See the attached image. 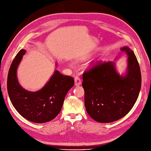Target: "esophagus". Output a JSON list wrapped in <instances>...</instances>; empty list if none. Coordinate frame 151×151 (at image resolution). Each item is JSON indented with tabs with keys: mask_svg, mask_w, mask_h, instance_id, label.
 Listing matches in <instances>:
<instances>
[{
	"mask_svg": "<svg viewBox=\"0 0 151 151\" xmlns=\"http://www.w3.org/2000/svg\"><path fill=\"white\" fill-rule=\"evenodd\" d=\"M74 80H75V85L76 86H80L81 84V78L79 77V76H76Z\"/></svg>",
	"mask_w": 151,
	"mask_h": 151,
	"instance_id": "obj_1",
	"label": "esophagus"
}]
</instances>
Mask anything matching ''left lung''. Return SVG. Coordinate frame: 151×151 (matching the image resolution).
<instances>
[{
    "label": "left lung",
    "mask_w": 151,
    "mask_h": 151,
    "mask_svg": "<svg viewBox=\"0 0 151 151\" xmlns=\"http://www.w3.org/2000/svg\"><path fill=\"white\" fill-rule=\"evenodd\" d=\"M129 55L127 73L120 76L114 63H91L83 73L85 106L90 117L99 123H111L127 114L138 98L141 73L134 52L128 47L121 49Z\"/></svg>",
    "instance_id": "left-lung-1"
}]
</instances>
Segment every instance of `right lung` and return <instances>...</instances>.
Masks as SVG:
<instances>
[{"label": "right lung", "mask_w": 151, "mask_h": 151, "mask_svg": "<svg viewBox=\"0 0 151 151\" xmlns=\"http://www.w3.org/2000/svg\"><path fill=\"white\" fill-rule=\"evenodd\" d=\"M25 52V50H20L10 65L7 78L8 93L16 110L26 119L37 123L48 122L61 111L66 94L74 85V80L56 70L40 90H25L17 78L18 65Z\"/></svg>", "instance_id": "add662e5"}]
</instances>
